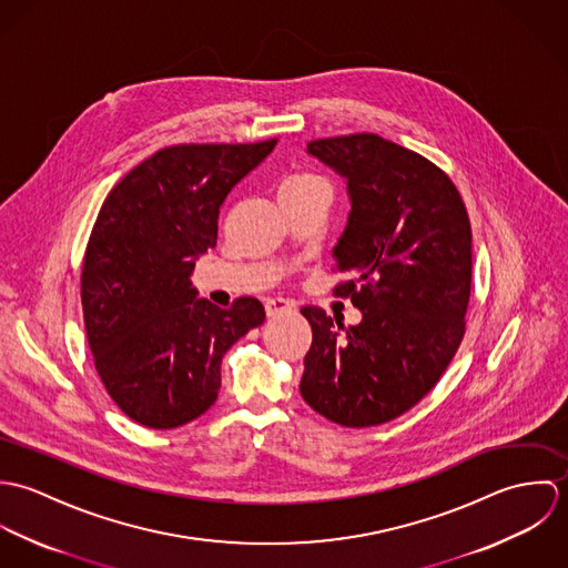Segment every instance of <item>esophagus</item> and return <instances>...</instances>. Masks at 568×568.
<instances>
[{
    "label": "esophagus",
    "instance_id": "34e87169",
    "mask_svg": "<svg viewBox=\"0 0 568 568\" xmlns=\"http://www.w3.org/2000/svg\"><path fill=\"white\" fill-rule=\"evenodd\" d=\"M264 311H266L268 317H277V315H282V313L293 311V302H288V300H284V297H271V300L264 302Z\"/></svg>",
    "mask_w": 568,
    "mask_h": 568
}]
</instances>
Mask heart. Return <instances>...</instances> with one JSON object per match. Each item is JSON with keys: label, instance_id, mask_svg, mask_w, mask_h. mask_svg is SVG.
Instances as JSON below:
<instances>
[{"label": "heart", "instance_id": "heart-1", "mask_svg": "<svg viewBox=\"0 0 568 568\" xmlns=\"http://www.w3.org/2000/svg\"><path fill=\"white\" fill-rule=\"evenodd\" d=\"M317 190H329L325 183L324 176L302 170L291 174L284 183H282V192L280 194H302V192H317Z\"/></svg>", "mask_w": 568, "mask_h": 568}]
</instances>
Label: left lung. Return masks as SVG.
I'll return each instance as SVG.
<instances>
[{
	"mask_svg": "<svg viewBox=\"0 0 568 568\" xmlns=\"http://www.w3.org/2000/svg\"><path fill=\"white\" fill-rule=\"evenodd\" d=\"M308 153L347 181L352 201L334 246L336 297L363 313L345 327L322 308L313 327L302 398L341 426L396 419L442 378L464 332L473 282V230L450 176L374 133L325 138Z\"/></svg>",
	"mask_w": 568,
	"mask_h": 568,
	"instance_id": "left-lung-1",
	"label": "left lung"
}]
</instances>
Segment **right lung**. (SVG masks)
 <instances>
[{
  "instance_id": "1",
  "label": "right lung",
  "mask_w": 568,
  "mask_h": 568,
  "mask_svg": "<svg viewBox=\"0 0 568 568\" xmlns=\"http://www.w3.org/2000/svg\"><path fill=\"white\" fill-rule=\"evenodd\" d=\"M277 140L176 144L135 165L104 199L82 260V317L95 372L131 419L176 428L216 403L221 361L264 306L223 311L190 275L216 246L221 205Z\"/></svg>"
}]
</instances>
